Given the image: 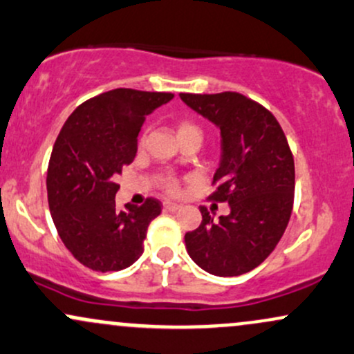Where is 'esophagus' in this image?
<instances>
[{"label": "esophagus", "mask_w": 354, "mask_h": 354, "mask_svg": "<svg viewBox=\"0 0 354 354\" xmlns=\"http://www.w3.org/2000/svg\"><path fill=\"white\" fill-rule=\"evenodd\" d=\"M181 206L178 205V203H171V201H165L163 203V209L165 211H169V213H173V211H178Z\"/></svg>", "instance_id": "esophagus-1"}]
</instances>
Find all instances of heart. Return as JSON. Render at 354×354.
Here are the masks:
<instances>
[{
  "instance_id": "heart-1",
  "label": "heart",
  "mask_w": 354,
  "mask_h": 354,
  "mask_svg": "<svg viewBox=\"0 0 354 354\" xmlns=\"http://www.w3.org/2000/svg\"><path fill=\"white\" fill-rule=\"evenodd\" d=\"M189 133H194V135H200V128H198L196 124H193L191 121H181L180 124H178V136L181 135H189ZM145 141V136L141 138V143ZM165 188L168 193H174V191H178V181L174 180V178H169V180H166V185Z\"/></svg>"
}]
</instances>
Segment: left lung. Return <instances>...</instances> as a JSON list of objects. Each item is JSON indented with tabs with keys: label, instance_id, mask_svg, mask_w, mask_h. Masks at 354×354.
Segmentation results:
<instances>
[{
	"label": "left lung",
	"instance_id": "obj_1",
	"mask_svg": "<svg viewBox=\"0 0 354 354\" xmlns=\"http://www.w3.org/2000/svg\"><path fill=\"white\" fill-rule=\"evenodd\" d=\"M180 98L221 133V161L211 200L228 203L230 214L203 221L185 234L188 254L214 276L254 270L281 239L295 200V160L281 126L265 106L234 91L181 93Z\"/></svg>",
	"mask_w": 354,
	"mask_h": 354
}]
</instances>
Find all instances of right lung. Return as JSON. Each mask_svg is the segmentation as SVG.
Segmentation results:
<instances>
[{"label": "right lung", "mask_w": 354, "mask_h": 354, "mask_svg": "<svg viewBox=\"0 0 354 354\" xmlns=\"http://www.w3.org/2000/svg\"><path fill=\"white\" fill-rule=\"evenodd\" d=\"M171 93L118 88L80 104L61 128L48 165L51 218L61 241L93 271H120L143 254L149 223L161 203L116 209L115 183L133 163L146 116L173 100Z\"/></svg>", "instance_id": "right-lung-1"}]
</instances>
